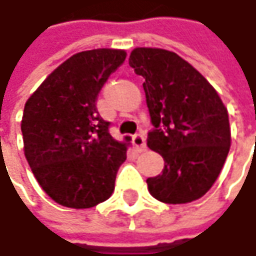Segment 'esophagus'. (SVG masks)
Wrapping results in <instances>:
<instances>
[{
	"mask_svg": "<svg viewBox=\"0 0 256 256\" xmlns=\"http://www.w3.org/2000/svg\"><path fill=\"white\" fill-rule=\"evenodd\" d=\"M133 146L136 148L137 153H142L146 150V140L143 134H134L133 136Z\"/></svg>",
	"mask_w": 256,
	"mask_h": 256,
	"instance_id": "esophagus-1",
	"label": "esophagus"
}]
</instances>
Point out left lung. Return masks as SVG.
Masks as SVG:
<instances>
[{
  "label": "left lung",
  "mask_w": 256,
  "mask_h": 256,
  "mask_svg": "<svg viewBox=\"0 0 256 256\" xmlns=\"http://www.w3.org/2000/svg\"><path fill=\"white\" fill-rule=\"evenodd\" d=\"M128 65L144 78L154 126L147 146L164 158L162 174L147 178L150 194L166 204L201 198L218 178L230 152L226 108L207 79L172 50L133 49Z\"/></svg>",
  "instance_id": "1"
}]
</instances>
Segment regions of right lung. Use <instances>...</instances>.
Returning <instances> with one entry per match:
<instances>
[{"label":"right lung","mask_w":256,"mask_h":256,"mask_svg":"<svg viewBox=\"0 0 256 256\" xmlns=\"http://www.w3.org/2000/svg\"><path fill=\"white\" fill-rule=\"evenodd\" d=\"M124 59L122 49L75 54L25 103L21 130L26 162L42 190L64 207H94L114 190L128 138L110 136V123L100 118L96 100Z\"/></svg>","instance_id":"add662e5"}]
</instances>
